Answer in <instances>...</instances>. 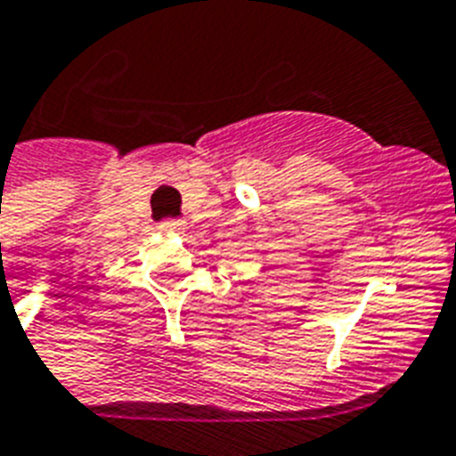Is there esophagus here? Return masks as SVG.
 I'll use <instances>...</instances> for the list:
<instances>
[{"label": "esophagus", "mask_w": 456, "mask_h": 456, "mask_svg": "<svg viewBox=\"0 0 456 456\" xmlns=\"http://www.w3.org/2000/svg\"><path fill=\"white\" fill-rule=\"evenodd\" d=\"M159 228L166 232H183L185 231V221H180V218H171V221H164V224L159 225Z\"/></svg>", "instance_id": "obj_1"}]
</instances>
